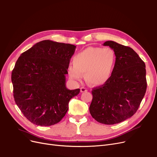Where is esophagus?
Wrapping results in <instances>:
<instances>
[{
	"instance_id": "esophagus-1",
	"label": "esophagus",
	"mask_w": 157,
	"mask_h": 157,
	"mask_svg": "<svg viewBox=\"0 0 157 157\" xmlns=\"http://www.w3.org/2000/svg\"><path fill=\"white\" fill-rule=\"evenodd\" d=\"M80 90H81V93H84V92L87 91V89L85 87H82L80 89Z\"/></svg>"
}]
</instances>
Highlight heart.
<instances>
[{"instance_id": "heart-1", "label": "heart", "mask_w": 157, "mask_h": 157, "mask_svg": "<svg viewBox=\"0 0 157 157\" xmlns=\"http://www.w3.org/2000/svg\"><path fill=\"white\" fill-rule=\"evenodd\" d=\"M117 56L114 49L107 47H89L73 59L74 65L68 68L69 76L79 80L85 73V79L94 87L103 85L112 77L115 68Z\"/></svg>"}]
</instances>
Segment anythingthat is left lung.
Segmentation results:
<instances>
[{"label": "left lung", "mask_w": 157, "mask_h": 157, "mask_svg": "<svg viewBox=\"0 0 157 157\" xmlns=\"http://www.w3.org/2000/svg\"><path fill=\"white\" fill-rule=\"evenodd\" d=\"M103 45L114 49L117 61L108 82L93 89L89 112L98 122L114 124L138 110L147 89L145 64L130 47L113 41H106Z\"/></svg>", "instance_id": "8db88e82"}]
</instances>
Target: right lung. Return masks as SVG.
<instances>
[{
  "instance_id": "obj_1",
  "label": "right lung",
  "mask_w": 157,
  "mask_h": 157,
  "mask_svg": "<svg viewBox=\"0 0 157 157\" xmlns=\"http://www.w3.org/2000/svg\"><path fill=\"white\" fill-rule=\"evenodd\" d=\"M74 45L43 40L18 58L12 73L16 104L29 121L38 126L60 122L69 101L80 91L66 87V74Z\"/></svg>"
}]
</instances>
